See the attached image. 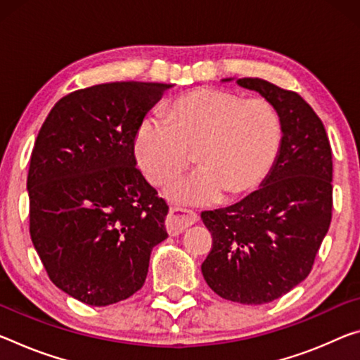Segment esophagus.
Here are the masks:
<instances>
[{
    "label": "esophagus",
    "mask_w": 360,
    "mask_h": 360,
    "mask_svg": "<svg viewBox=\"0 0 360 360\" xmlns=\"http://www.w3.org/2000/svg\"><path fill=\"white\" fill-rule=\"evenodd\" d=\"M198 221L197 213H193L191 210L171 207L169 214L167 218V231L169 236H179L181 232H184L187 227L195 224Z\"/></svg>",
    "instance_id": "34e87169"
}]
</instances>
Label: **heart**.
Instances as JSON below:
<instances>
[{"instance_id":"obj_1","label":"heart","mask_w":360,"mask_h":360,"mask_svg":"<svg viewBox=\"0 0 360 360\" xmlns=\"http://www.w3.org/2000/svg\"><path fill=\"white\" fill-rule=\"evenodd\" d=\"M169 122L147 117L136 133L134 150L146 178L165 186L189 167L197 169L173 182L167 195L191 207H207L253 191L269 173L282 141V123L271 102L243 99L227 89L200 88L168 107Z\"/></svg>"}]
</instances>
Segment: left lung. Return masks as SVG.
I'll list each match as a JSON object with an SVG mask.
<instances>
[{"label":"left lung","mask_w":360,"mask_h":360,"mask_svg":"<svg viewBox=\"0 0 360 360\" xmlns=\"http://www.w3.org/2000/svg\"><path fill=\"white\" fill-rule=\"evenodd\" d=\"M237 84L276 108L281 149L258 191L231 207L202 213L213 236L202 274L221 298L264 304L309 276L327 236L333 207L332 147L322 120L298 93L261 78H240Z\"/></svg>","instance_id":"1"}]
</instances>
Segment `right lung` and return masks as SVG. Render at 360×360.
<instances>
[{
    "instance_id": "obj_1",
    "label": "right lung",
    "mask_w": 360,
    "mask_h": 360,
    "mask_svg": "<svg viewBox=\"0 0 360 360\" xmlns=\"http://www.w3.org/2000/svg\"><path fill=\"white\" fill-rule=\"evenodd\" d=\"M171 84L117 82L73 91L44 120L28 168L30 237L57 288L89 306L129 298L168 205L136 168V133Z\"/></svg>"
}]
</instances>
